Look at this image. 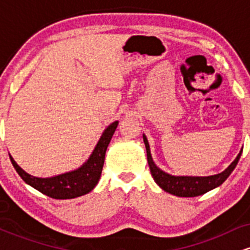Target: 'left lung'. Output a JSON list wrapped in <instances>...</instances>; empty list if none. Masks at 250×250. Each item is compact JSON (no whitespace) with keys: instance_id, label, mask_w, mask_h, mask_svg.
<instances>
[{"instance_id":"8db88e82","label":"left lung","mask_w":250,"mask_h":250,"mask_svg":"<svg viewBox=\"0 0 250 250\" xmlns=\"http://www.w3.org/2000/svg\"><path fill=\"white\" fill-rule=\"evenodd\" d=\"M143 142H145L146 149H147L148 165L149 168H150L151 176L154 177V181L165 191L180 197L199 196V195H202L211 190V189L219 187L228 179L229 175L231 174V171L236 167L241 154H242V149H241L239 155L231 162V165L225 171L220 174L211 175V176H173V175L165 173L154 163L153 159H151L150 148H149V143L146 135H143Z\"/></svg>"}]
</instances>
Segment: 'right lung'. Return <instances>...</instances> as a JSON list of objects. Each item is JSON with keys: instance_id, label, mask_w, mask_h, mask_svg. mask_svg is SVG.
<instances>
[{"instance_id": "obj_1", "label": "right lung", "mask_w": 250, "mask_h": 250, "mask_svg": "<svg viewBox=\"0 0 250 250\" xmlns=\"http://www.w3.org/2000/svg\"><path fill=\"white\" fill-rule=\"evenodd\" d=\"M117 125L119 122L115 121L105 128L89 159L76 170L43 179V177H36L25 173L11 157V155H9L10 161L21 179L27 185L41 191L42 194L56 200L75 199V197L82 196V195L88 194L89 191L93 190L99 182L103 163H104L105 151H107L111 137L115 133Z\"/></svg>"}]
</instances>
